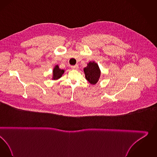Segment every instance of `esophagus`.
<instances>
[{"label": "esophagus", "instance_id": "esophagus-1", "mask_svg": "<svg viewBox=\"0 0 157 157\" xmlns=\"http://www.w3.org/2000/svg\"><path fill=\"white\" fill-rule=\"evenodd\" d=\"M78 68H79V67H78V65L71 66V68H72V70H78Z\"/></svg>", "mask_w": 157, "mask_h": 157}]
</instances>
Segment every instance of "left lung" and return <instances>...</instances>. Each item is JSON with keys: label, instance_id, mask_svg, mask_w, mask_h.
Listing matches in <instances>:
<instances>
[{"label": "left lung", "instance_id": "8db88e82", "mask_svg": "<svg viewBox=\"0 0 157 157\" xmlns=\"http://www.w3.org/2000/svg\"><path fill=\"white\" fill-rule=\"evenodd\" d=\"M83 71L87 81L92 85L96 84L101 74V71L98 64L94 61H90L87 64V66L83 69Z\"/></svg>", "mask_w": 157, "mask_h": 157}]
</instances>
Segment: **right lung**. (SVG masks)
I'll use <instances>...</instances> for the list:
<instances>
[{"label": "right lung", "mask_w": 157, "mask_h": 157, "mask_svg": "<svg viewBox=\"0 0 157 157\" xmlns=\"http://www.w3.org/2000/svg\"><path fill=\"white\" fill-rule=\"evenodd\" d=\"M64 73V70H61L59 68V65H56L54 67V69L53 70V80H57L60 78L63 74Z\"/></svg>", "instance_id": "right-lung-1"}]
</instances>
